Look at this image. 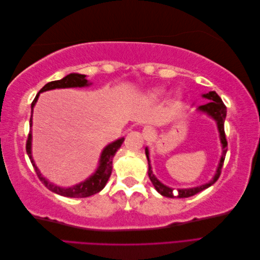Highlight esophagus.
Here are the masks:
<instances>
[{
  "mask_svg": "<svg viewBox=\"0 0 260 260\" xmlns=\"http://www.w3.org/2000/svg\"><path fill=\"white\" fill-rule=\"evenodd\" d=\"M142 135L145 140H151L154 137V130L152 127H148V125H146V127H144V129H143Z\"/></svg>",
  "mask_w": 260,
  "mask_h": 260,
  "instance_id": "1",
  "label": "esophagus"
}]
</instances>
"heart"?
I'll return each mask as SVG.
<instances>
[{"mask_svg":"<svg viewBox=\"0 0 260 260\" xmlns=\"http://www.w3.org/2000/svg\"><path fill=\"white\" fill-rule=\"evenodd\" d=\"M160 94H161L160 90H153L151 93H149V96L152 99H157L158 96H160ZM176 98L177 99L179 98V93H176Z\"/></svg>","mask_w":260,"mask_h":260,"instance_id":"heart-1","label":"heart"}]
</instances>
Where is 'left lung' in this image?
<instances>
[{"label":"left lung","instance_id":"obj_1","mask_svg":"<svg viewBox=\"0 0 260 260\" xmlns=\"http://www.w3.org/2000/svg\"><path fill=\"white\" fill-rule=\"evenodd\" d=\"M203 98L210 100L209 103H207L205 105L199 106L198 109L200 112L206 113L207 115H209L212 118V119L216 120L217 127H218L219 133H220V141H221V144H222V155H221V158H220V161H219V165H218L217 172H216L215 177L212 178L209 181V182L206 183V184H203V185L192 187V188H178L177 191H174V188L164 185L160 182V181L157 180V178L153 175L152 167H151V164H149V158H148V149L146 147L145 148V154H146L147 160H148V177H149V179H151L153 185L156 188V191L160 193L162 196H166V198H170V199L190 198V196H193L196 193L205 190V188H207L210 185L214 184L216 181L219 179L220 174H221V169H222V166H223V161H224L226 149H228V147H226L228 142H226L225 133H224V119H225V116H226V107L223 104L222 100L220 99V96L215 91H210L209 93L203 94Z\"/></svg>","mask_w":260,"mask_h":260}]
</instances>
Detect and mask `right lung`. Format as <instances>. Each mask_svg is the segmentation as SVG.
I'll list each match as a JSON object with an SVG mask.
<instances>
[{
  "mask_svg": "<svg viewBox=\"0 0 260 260\" xmlns=\"http://www.w3.org/2000/svg\"><path fill=\"white\" fill-rule=\"evenodd\" d=\"M91 83L88 82V80L85 79L84 75H80V74H70L67 75L66 77L62 78L60 80H56V81H51L49 83H46L43 88L39 91V93L36 95L35 100L32 103H31V109L34 111V107L37 103L38 98L40 95V93L44 92V91H49V90H54V89H65V88H81V86H86ZM32 114V112H31ZM32 125V115H31L30 118V127ZM124 141V138L118 139L115 142L108 144L102 152L101 155V159H100V166L98 168V170L94 172V174L86 179L83 182L76 184L72 187H60L57 185H54L53 183L49 182L44 177H42V175L39 171L38 167L36 166V164L32 159V155H31V131L29 132L28 136V140H27V144H26V151L27 154L29 156V159L32 164V166L37 172V176L39 177L42 181V183H44V185L49 188L50 191L59 194L61 196H66V198H88V196L94 195L99 193L100 191H102L104 188V186L106 185L107 181L112 175V169H113V158L116 154V152L118 149L120 148L122 142Z\"/></svg>",
  "mask_w": 260,
  "mask_h": 260,
  "instance_id": "1",
  "label": "right lung"
}]
</instances>
